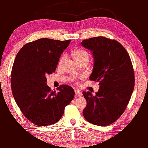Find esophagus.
I'll return each instance as SVG.
<instances>
[{
    "mask_svg": "<svg viewBox=\"0 0 148 148\" xmlns=\"http://www.w3.org/2000/svg\"><path fill=\"white\" fill-rule=\"evenodd\" d=\"M75 94H76V95L77 97H80V96L82 95V92H80L79 90H75Z\"/></svg>",
    "mask_w": 148,
    "mask_h": 148,
    "instance_id": "34e87169",
    "label": "esophagus"
}]
</instances>
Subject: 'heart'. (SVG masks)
<instances>
[{
	"label": "heart",
	"mask_w": 148,
	"mask_h": 148,
	"mask_svg": "<svg viewBox=\"0 0 148 148\" xmlns=\"http://www.w3.org/2000/svg\"><path fill=\"white\" fill-rule=\"evenodd\" d=\"M73 56L75 58V60L77 61V62H79L81 60H88L89 58V55L88 53L86 51V50L83 49H77L73 53ZM66 59V55H63L60 60L58 62V65L60 66L62 65L63 62L65 61V60ZM75 81H77V79H75Z\"/></svg>",
	"instance_id": "1"
}]
</instances>
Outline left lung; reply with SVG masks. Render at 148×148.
Returning <instances> with one entry per match:
<instances>
[{
  "label": "left lung",
  "instance_id": "8db88e82",
  "mask_svg": "<svg viewBox=\"0 0 148 148\" xmlns=\"http://www.w3.org/2000/svg\"><path fill=\"white\" fill-rule=\"evenodd\" d=\"M81 45L92 51L94 64L90 80L99 81L100 86L95 95L83 92L87 102L83 116L91 123L106 126L120 117L129 102L135 83L132 64L127 50L116 40L92 37Z\"/></svg>",
  "mask_w": 148,
  "mask_h": 148
}]
</instances>
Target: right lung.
<instances>
[{
  "label": "right lung",
  "mask_w": 148,
  "mask_h": 148,
  "mask_svg": "<svg viewBox=\"0 0 148 148\" xmlns=\"http://www.w3.org/2000/svg\"><path fill=\"white\" fill-rule=\"evenodd\" d=\"M70 42L39 39L25 45L15 58L11 76L12 95L23 115L38 126L58 121L74 97V89L65 84L52 91L46 77L55 72Z\"/></svg>",
  "instance_id": "right-lung-1"
}]
</instances>
